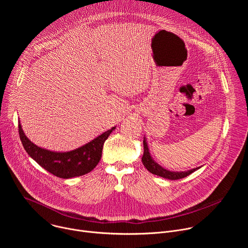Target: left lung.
<instances>
[{
    "label": "left lung",
    "instance_id": "1",
    "mask_svg": "<svg viewBox=\"0 0 248 248\" xmlns=\"http://www.w3.org/2000/svg\"><path fill=\"white\" fill-rule=\"evenodd\" d=\"M143 147H144V151H143V156L141 161H142L144 167L153 174L162 176L164 179L167 180H170V181H175V180H180V179H184L186 176L189 175L190 173H192L193 171L199 170L201 167H197L188 170H183V171H174V170H170L164 167H162L160 164H158L153 157L151 156L150 150H149V146L147 143L146 137L144 136L143 139Z\"/></svg>",
    "mask_w": 248,
    "mask_h": 248
}]
</instances>
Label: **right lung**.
<instances>
[{"label": "right lung", "mask_w": 248, "mask_h": 248, "mask_svg": "<svg viewBox=\"0 0 248 248\" xmlns=\"http://www.w3.org/2000/svg\"><path fill=\"white\" fill-rule=\"evenodd\" d=\"M115 129L116 126H113L77 149L57 152L34 144L25 135L20 122L18 124L19 137L27 154L43 169L58 178L65 180L90 172L98 165L105 141Z\"/></svg>", "instance_id": "right-lung-1"}]
</instances>
